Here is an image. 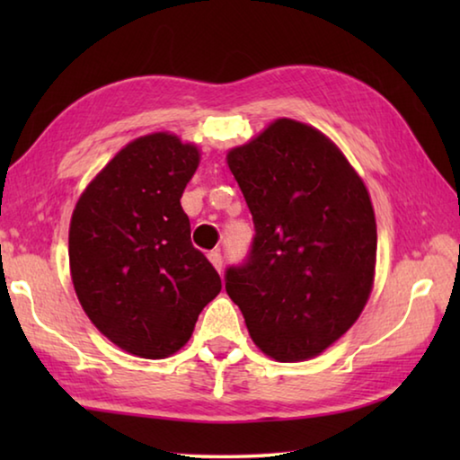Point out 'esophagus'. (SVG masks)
I'll return each mask as SVG.
<instances>
[{
	"label": "esophagus",
	"instance_id": "obj_1",
	"mask_svg": "<svg viewBox=\"0 0 460 460\" xmlns=\"http://www.w3.org/2000/svg\"><path fill=\"white\" fill-rule=\"evenodd\" d=\"M208 261L213 263V268H215L217 271L223 270V255H221L219 252H211V253H208Z\"/></svg>",
	"mask_w": 460,
	"mask_h": 460
}]
</instances>
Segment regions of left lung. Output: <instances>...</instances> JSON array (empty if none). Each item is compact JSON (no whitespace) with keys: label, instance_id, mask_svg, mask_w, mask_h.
<instances>
[{"label":"left lung","instance_id":"left-lung-1","mask_svg":"<svg viewBox=\"0 0 460 460\" xmlns=\"http://www.w3.org/2000/svg\"><path fill=\"white\" fill-rule=\"evenodd\" d=\"M255 237L225 290L249 337L282 363L339 341L367 305L377 261L371 197L341 147L308 123L279 118L227 152Z\"/></svg>","mask_w":460,"mask_h":460}]
</instances>
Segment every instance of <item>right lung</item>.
<instances>
[{
	"label": "right lung",
	"mask_w": 460,
	"mask_h": 460,
	"mask_svg": "<svg viewBox=\"0 0 460 460\" xmlns=\"http://www.w3.org/2000/svg\"><path fill=\"white\" fill-rule=\"evenodd\" d=\"M199 164V147L170 131L136 137L87 184L71 217L76 298L103 337L142 359L181 351L221 292L181 205Z\"/></svg>",
	"instance_id": "1"
}]
</instances>
